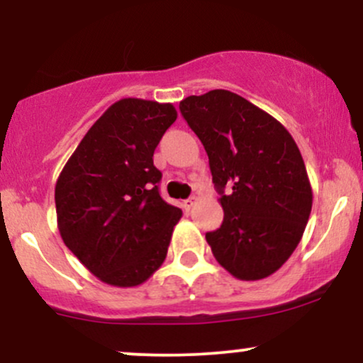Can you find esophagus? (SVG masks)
<instances>
[{
    "mask_svg": "<svg viewBox=\"0 0 363 363\" xmlns=\"http://www.w3.org/2000/svg\"><path fill=\"white\" fill-rule=\"evenodd\" d=\"M196 203H198V198H196V196H191L189 199H186V201H182V208H184L186 211H189L191 208H193Z\"/></svg>",
    "mask_w": 363,
    "mask_h": 363,
    "instance_id": "obj_1",
    "label": "esophagus"
}]
</instances>
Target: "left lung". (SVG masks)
<instances>
[{
	"label": "left lung",
	"mask_w": 363,
	"mask_h": 363,
	"mask_svg": "<svg viewBox=\"0 0 363 363\" xmlns=\"http://www.w3.org/2000/svg\"><path fill=\"white\" fill-rule=\"evenodd\" d=\"M208 153L223 222L206 232L215 259L245 281L280 269L301 242L312 189L301 150L273 116L228 90L179 104Z\"/></svg>",
	"instance_id": "left-lung-1"
}]
</instances>
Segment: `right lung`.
<instances>
[{"label":"right lung","mask_w":363,"mask_h":363,"mask_svg":"<svg viewBox=\"0 0 363 363\" xmlns=\"http://www.w3.org/2000/svg\"><path fill=\"white\" fill-rule=\"evenodd\" d=\"M176 119L172 104L121 99L95 121L57 177L62 242L107 285H141L167 256L182 211L162 199L153 152Z\"/></svg>","instance_id":"right-lung-1"}]
</instances>
